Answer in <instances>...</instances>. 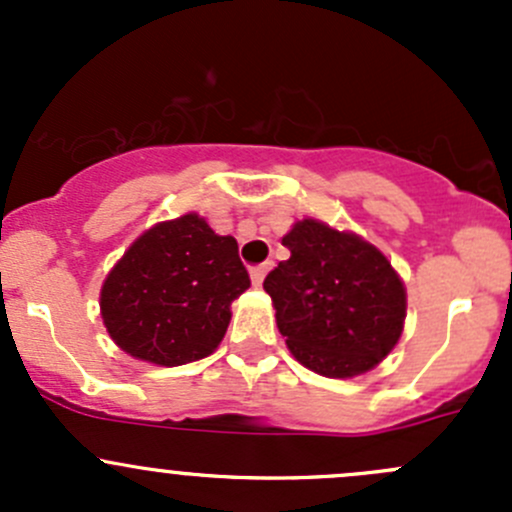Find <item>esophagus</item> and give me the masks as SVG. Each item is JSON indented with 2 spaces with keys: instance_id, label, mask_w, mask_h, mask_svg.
I'll list each match as a JSON object with an SVG mask.
<instances>
[{
  "instance_id": "obj_1",
  "label": "esophagus",
  "mask_w": 512,
  "mask_h": 512,
  "mask_svg": "<svg viewBox=\"0 0 512 512\" xmlns=\"http://www.w3.org/2000/svg\"><path fill=\"white\" fill-rule=\"evenodd\" d=\"M270 267H272V262H265V265L252 267V270H250L252 285H255V287H262V280H265V275H267V272H270Z\"/></svg>"
}]
</instances>
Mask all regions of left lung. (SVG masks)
I'll return each instance as SVG.
<instances>
[{
	"label": "left lung",
	"instance_id": "1",
	"mask_svg": "<svg viewBox=\"0 0 512 512\" xmlns=\"http://www.w3.org/2000/svg\"><path fill=\"white\" fill-rule=\"evenodd\" d=\"M282 245L289 260L265 277V292L294 359L327 379L379 366L406 319L404 280L384 252L312 218L297 220Z\"/></svg>",
	"mask_w": 512,
	"mask_h": 512
}]
</instances>
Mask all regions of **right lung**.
I'll return each mask as SVG.
<instances>
[{
    "label": "right lung",
    "instance_id": "right-lung-1",
    "mask_svg": "<svg viewBox=\"0 0 512 512\" xmlns=\"http://www.w3.org/2000/svg\"><path fill=\"white\" fill-rule=\"evenodd\" d=\"M250 287L237 240L198 213L148 227L101 287V319L133 359L180 366L213 354L230 324V304Z\"/></svg>",
    "mask_w": 512,
    "mask_h": 512
}]
</instances>
